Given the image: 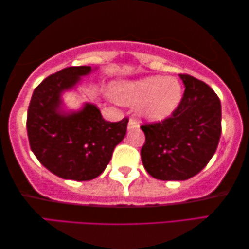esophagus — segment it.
Instances as JSON below:
<instances>
[{
    "label": "esophagus",
    "instance_id": "obj_1",
    "mask_svg": "<svg viewBox=\"0 0 249 249\" xmlns=\"http://www.w3.org/2000/svg\"><path fill=\"white\" fill-rule=\"evenodd\" d=\"M138 128H139V122H138L136 119H130L128 122V130L138 129Z\"/></svg>",
    "mask_w": 249,
    "mask_h": 249
}]
</instances>
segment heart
Returning a JSON list of instances; mask_svg holds the SVG:
<instances>
[{
	"mask_svg": "<svg viewBox=\"0 0 249 249\" xmlns=\"http://www.w3.org/2000/svg\"><path fill=\"white\" fill-rule=\"evenodd\" d=\"M112 92L118 101L137 106L141 116L151 121L166 119L181 100V86L173 76L151 75L121 82L113 87Z\"/></svg>",
	"mask_w": 249,
	"mask_h": 249,
	"instance_id": "1",
	"label": "heart"
}]
</instances>
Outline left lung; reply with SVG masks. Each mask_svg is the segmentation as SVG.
<instances>
[{
	"label": "left lung",
	"mask_w": 249,
	"mask_h": 249,
	"mask_svg": "<svg viewBox=\"0 0 249 249\" xmlns=\"http://www.w3.org/2000/svg\"><path fill=\"white\" fill-rule=\"evenodd\" d=\"M186 89L170 117L141 129L146 141L141 160L160 180H186L207 166L221 133V106L212 88L189 74H179Z\"/></svg>",
	"instance_id": "left-lung-1"
}]
</instances>
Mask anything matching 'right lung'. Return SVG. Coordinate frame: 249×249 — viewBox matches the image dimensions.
<instances>
[{"label":"right lung","instance_id":"add662e5","mask_svg":"<svg viewBox=\"0 0 249 249\" xmlns=\"http://www.w3.org/2000/svg\"><path fill=\"white\" fill-rule=\"evenodd\" d=\"M90 72L91 67H69L49 75L34 89L29 106L26 129L31 150L48 170L63 179L97 178L127 133L128 118L106 121L90 103L78 112L60 111L61 93Z\"/></svg>","mask_w":249,"mask_h":249}]
</instances>
